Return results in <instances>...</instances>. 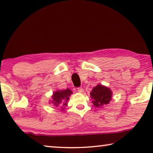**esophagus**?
I'll return each instance as SVG.
<instances>
[{"label": "esophagus", "mask_w": 153, "mask_h": 153, "mask_svg": "<svg viewBox=\"0 0 153 153\" xmlns=\"http://www.w3.org/2000/svg\"><path fill=\"white\" fill-rule=\"evenodd\" d=\"M77 91H78L80 93H82V92H84V89H83L82 87L77 88Z\"/></svg>", "instance_id": "1"}]
</instances>
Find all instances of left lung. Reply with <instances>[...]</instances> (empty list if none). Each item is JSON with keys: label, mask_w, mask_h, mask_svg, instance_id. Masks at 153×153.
<instances>
[{"label": "left lung", "mask_w": 153, "mask_h": 153, "mask_svg": "<svg viewBox=\"0 0 153 153\" xmlns=\"http://www.w3.org/2000/svg\"><path fill=\"white\" fill-rule=\"evenodd\" d=\"M90 97L93 99L92 103L95 107H101L109 103L112 97V92L108 88L98 84L92 88Z\"/></svg>", "instance_id": "obj_1"}]
</instances>
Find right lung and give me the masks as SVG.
<instances>
[{"instance_id": "1", "label": "right lung", "mask_w": 153, "mask_h": 153, "mask_svg": "<svg viewBox=\"0 0 153 153\" xmlns=\"http://www.w3.org/2000/svg\"><path fill=\"white\" fill-rule=\"evenodd\" d=\"M72 94V91L69 88L65 90H59L56 91L53 93V95L52 96L51 102L53 104L58 107L59 105L65 106L67 105V100H69V97Z\"/></svg>"}]
</instances>
